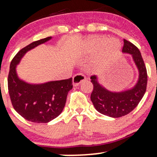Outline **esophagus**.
<instances>
[{"instance_id": "esophagus-1", "label": "esophagus", "mask_w": 157, "mask_h": 157, "mask_svg": "<svg viewBox=\"0 0 157 157\" xmlns=\"http://www.w3.org/2000/svg\"><path fill=\"white\" fill-rule=\"evenodd\" d=\"M85 80H86V77L82 74H77L73 77V85L75 86H77Z\"/></svg>"}]
</instances>
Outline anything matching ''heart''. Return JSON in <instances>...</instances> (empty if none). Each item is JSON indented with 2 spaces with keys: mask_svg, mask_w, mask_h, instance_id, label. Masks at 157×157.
Instances as JSON below:
<instances>
[{
  "mask_svg": "<svg viewBox=\"0 0 157 157\" xmlns=\"http://www.w3.org/2000/svg\"><path fill=\"white\" fill-rule=\"evenodd\" d=\"M121 49L120 42L116 39L105 37H92L87 40L84 50L86 54H93L100 51L99 58L101 61L109 60L116 57Z\"/></svg>",
  "mask_w": 157,
  "mask_h": 157,
  "instance_id": "b5f03b06",
  "label": "heart"
}]
</instances>
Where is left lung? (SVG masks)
I'll list each match as a JSON object with an SVG mask.
<instances>
[{"instance_id": "8db88e82", "label": "left lung", "mask_w": 157, "mask_h": 157, "mask_svg": "<svg viewBox=\"0 0 157 157\" xmlns=\"http://www.w3.org/2000/svg\"><path fill=\"white\" fill-rule=\"evenodd\" d=\"M122 53L132 56L139 71L136 83L130 89L111 91L99 82L96 75L91 77L94 86L91 100L98 112L110 117L117 118L127 115L137 106L146 91L147 75L140 50L134 44L124 39Z\"/></svg>"}]
</instances>
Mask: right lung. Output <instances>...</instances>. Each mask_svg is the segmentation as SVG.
Masks as SVG:
<instances>
[{
  "label": "right lung",
  "instance_id": "obj_1",
  "mask_svg": "<svg viewBox=\"0 0 157 157\" xmlns=\"http://www.w3.org/2000/svg\"><path fill=\"white\" fill-rule=\"evenodd\" d=\"M51 39L48 37L26 46L17 52L10 63L8 89L12 105L21 117L36 123H46L58 117L66 105L68 91L73 88L72 78L31 84L17 76V65L25 54Z\"/></svg>",
  "mask_w": 157,
  "mask_h": 157
}]
</instances>
